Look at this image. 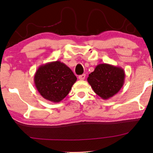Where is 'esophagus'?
I'll return each mask as SVG.
<instances>
[{
	"instance_id": "1",
	"label": "esophagus",
	"mask_w": 153,
	"mask_h": 153,
	"mask_svg": "<svg viewBox=\"0 0 153 153\" xmlns=\"http://www.w3.org/2000/svg\"><path fill=\"white\" fill-rule=\"evenodd\" d=\"M85 78V74H81L80 76H79V79H80V80H84Z\"/></svg>"
}]
</instances>
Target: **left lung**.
I'll return each mask as SVG.
<instances>
[{"instance_id": "1", "label": "left lung", "mask_w": 153, "mask_h": 153, "mask_svg": "<svg viewBox=\"0 0 153 153\" xmlns=\"http://www.w3.org/2000/svg\"><path fill=\"white\" fill-rule=\"evenodd\" d=\"M125 73L120 67L103 63L95 67L87 81L102 99L108 100L120 91L125 82Z\"/></svg>"}]
</instances>
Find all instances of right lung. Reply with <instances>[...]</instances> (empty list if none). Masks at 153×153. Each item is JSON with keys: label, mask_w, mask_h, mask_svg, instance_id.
<instances>
[{"label": "right lung", "mask_w": 153, "mask_h": 153, "mask_svg": "<svg viewBox=\"0 0 153 153\" xmlns=\"http://www.w3.org/2000/svg\"><path fill=\"white\" fill-rule=\"evenodd\" d=\"M76 79L69 67L56 60L42 65L37 68L34 83L42 97L58 103L68 95Z\"/></svg>", "instance_id": "right-lung-1"}]
</instances>
